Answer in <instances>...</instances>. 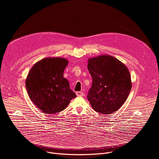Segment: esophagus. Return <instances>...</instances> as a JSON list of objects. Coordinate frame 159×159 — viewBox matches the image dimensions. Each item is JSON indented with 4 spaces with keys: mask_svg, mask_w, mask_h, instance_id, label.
Returning a JSON list of instances; mask_svg holds the SVG:
<instances>
[{
    "mask_svg": "<svg viewBox=\"0 0 159 159\" xmlns=\"http://www.w3.org/2000/svg\"><path fill=\"white\" fill-rule=\"evenodd\" d=\"M76 94H77V96H84V93H82V92H80V91L76 92Z\"/></svg>",
    "mask_w": 159,
    "mask_h": 159,
    "instance_id": "esophagus-1",
    "label": "esophagus"
}]
</instances>
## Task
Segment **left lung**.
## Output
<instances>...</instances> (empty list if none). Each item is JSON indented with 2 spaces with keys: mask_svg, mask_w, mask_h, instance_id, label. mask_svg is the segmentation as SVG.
I'll return each mask as SVG.
<instances>
[{
  "mask_svg": "<svg viewBox=\"0 0 159 159\" xmlns=\"http://www.w3.org/2000/svg\"><path fill=\"white\" fill-rule=\"evenodd\" d=\"M87 68L93 79L87 94L90 105L102 115L116 111L126 100L131 89L128 68L109 55L89 59Z\"/></svg>",
  "mask_w": 159,
  "mask_h": 159,
  "instance_id": "8db88e82",
  "label": "left lung"
}]
</instances>
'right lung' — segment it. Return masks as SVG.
Listing matches in <instances>:
<instances>
[{
  "label": "right lung",
  "mask_w": 159,
  "mask_h": 159,
  "mask_svg": "<svg viewBox=\"0 0 159 159\" xmlns=\"http://www.w3.org/2000/svg\"><path fill=\"white\" fill-rule=\"evenodd\" d=\"M68 61L61 58H44L34 65L26 80L30 99L46 114L64 110L77 97L63 77Z\"/></svg>",
  "instance_id": "obj_1"
}]
</instances>
